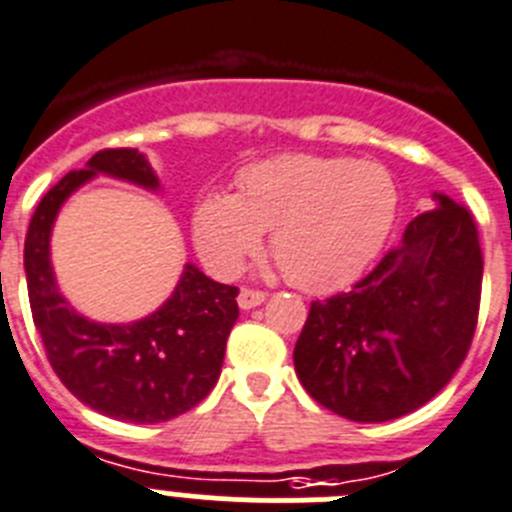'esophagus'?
<instances>
[{"mask_svg": "<svg viewBox=\"0 0 512 512\" xmlns=\"http://www.w3.org/2000/svg\"><path fill=\"white\" fill-rule=\"evenodd\" d=\"M265 293H262V290H250V288H242L239 290V296H237V303H239V308H242V311H250V308H255V306H260L262 301H265Z\"/></svg>", "mask_w": 512, "mask_h": 512, "instance_id": "esophagus-1", "label": "esophagus"}]
</instances>
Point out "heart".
I'll return each instance as SVG.
<instances>
[{"mask_svg": "<svg viewBox=\"0 0 512 512\" xmlns=\"http://www.w3.org/2000/svg\"><path fill=\"white\" fill-rule=\"evenodd\" d=\"M398 186L370 160L283 155L239 178L237 196L209 193L193 211V245L211 273L232 278L273 232L285 278L311 293L357 278L382 250Z\"/></svg>", "mask_w": 512, "mask_h": 512, "instance_id": "1", "label": "heart"}]
</instances>
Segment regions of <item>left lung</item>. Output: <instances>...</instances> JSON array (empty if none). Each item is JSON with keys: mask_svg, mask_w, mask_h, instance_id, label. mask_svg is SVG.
Segmentation results:
<instances>
[{"mask_svg": "<svg viewBox=\"0 0 512 512\" xmlns=\"http://www.w3.org/2000/svg\"><path fill=\"white\" fill-rule=\"evenodd\" d=\"M354 290L313 301L293 365L313 400L357 423L413 413L449 385L472 344L482 290L474 219L436 191Z\"/></svg>", "mask_w": 512, "mask_h": 512, "instance_id": "1", "label": "left lung"}]
</instances>
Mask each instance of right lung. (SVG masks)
Wrapping results in <instances>:
<instances>
[{"mask_svg": "<svg viewBox=\"0 0 512 512\" xmlns=\"http://www.w3.org/2000/svg\"><path fill=\"white\" fill-rule=\"evenodd\" d=\"M99 176L160 193L153 165L137 147L101 150L55 183L32 214L25 275L32 321L50 365L78 400L127 423H160L199 405L222 375L227 336L239 316L237 288L211 280L193 262L176 288L130 324L94 321L68 303L50 262V237L63 204Z\"/></svg>", "mask_w": 512, "mask_h": 512, "instance_id": "1", "label": "right lung"}]
</instances>
